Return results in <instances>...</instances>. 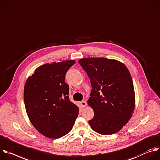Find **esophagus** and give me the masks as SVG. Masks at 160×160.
Instances as JSON below:
<instances>
[{
    "instance_id": "34e87169",
    "label": "esophagus",
    "mask_w": 160,
    "mask_h": 160,
    "mask_svg": "<svg viewBox=\"0 0 160 160\" xmlns=\"http://www.w3.org/2000/svg\"><path fill=\"white\" fill-rule=\"evenodd\" d=\"M80 104H81V106L82 108H84L85 107L86 105H87V103L86 101H82L80 102Z\"/></svg>"
}]
</instances>
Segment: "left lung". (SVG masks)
Masks as SVG:
<instances>
[{
	"label": "left lung",
	"mask_w": 160,
	"mask_h": 160,
	"mask_svg": "<svg viewBox=\"0 0 160 160\" xmlns=\"http://www.w3.org/2000/svg\"><path fill=\"white\" fill-rule=\"evenodd\" d=\"M89 78L92 89L88 104L94 111L89 120L93 131L102 135L118 132L132 117L135 94L131 74L123 63L106 58L78 61Z\"/></svg>",
	"instance_id": "1"
}]
</instances>
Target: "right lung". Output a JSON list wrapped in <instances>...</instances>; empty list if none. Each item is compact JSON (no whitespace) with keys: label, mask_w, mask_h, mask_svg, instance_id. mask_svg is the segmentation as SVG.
I'll return each mask as SVG.
<instances>
[{"label":"right lung","mask_w":160,"mask_h":160,"mask_svg":"<svg viewBox=\"0 0 160 160\" xmlns=\"http://www.w3.org/2000/svg\"><path fill=\"white\" fill-rule=\"evenodd\" d=\"M74 60L45 63L38 68L24 85V102L27 115L43 136L58 139L68 134L79 114L69 98L65 76Z\"/></svg>","instance_id":"obj_1"}]
</instances>
